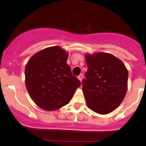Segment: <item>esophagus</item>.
<instances>
[{
  "label": "esophagus",
  "instance_id": "1",
  "mask_svg": "<svg viewBox=\"0 0 146 146\" xmlns=\"http://www.w3.org/2000/svg\"><path fill=\"white\" fill-rule=\"evenodd\" d=\"M78 78L79 79V80H80V82H82V78H83V75L82 74H80L79 76L78 77Z\"/></svg>",
  "mask_w": 146,
  "mask_h": 146
}]
</instances>
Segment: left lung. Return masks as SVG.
<instances>
[{"mask_svg": "<svg viewBox=\"0 0 146 146\" xmlns=\"http://www.w3.org/2000/svg\"><path fill=\"white\" fill-rule=\"evenodd\" d=\"M88 70L82 80L86 105L100 115L116 109L128 90V71L121 60L108 53H86Z\"/></svg>", "mask_w": 146, "mask_h": 146, "instance_id": "8db88e82", "label": "left lung"}]
</instances>
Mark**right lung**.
Segmentation results:
<instances>
[{"label": "right lung", "instance_id": "1", "mask_svg": "<svg viewBox=\"0 0 146 146\" xmlns=\"http://www.w3.org/2000/svg\"><path fill=\"white\" fill-rule=\"evenodd\" d=\"M68 53L60 46L45 48L31 57L25 66V85L34 103L53 111L69 103L81 85L67 64Z\"/></svg>", "mask_w": 146, "mask_h": 146}]
</instances>
